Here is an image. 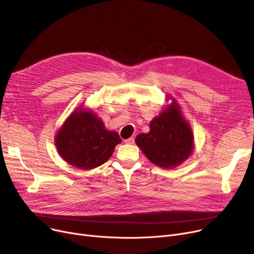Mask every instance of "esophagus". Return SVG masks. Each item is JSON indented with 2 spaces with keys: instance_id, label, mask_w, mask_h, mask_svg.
Here are the masks:
<instances>
[{
  "instance_id": "1",
  "label": "esophagus",
  "mask_w": 254,
  "mask_h": 254,
  "mask_svg": "<svg viewBox=\"0 0 254 254\" xmlns=\"http://www.w3.org/2000/svg\"><path fill=\"white\" fill-rule=\"evenodd\" d=\"M125 143H127V144H133V143H134V138H133V137H130V138L126 139V140H125Z\"/></svg>"
}]
</instances>
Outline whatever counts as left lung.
Instances as JSON below:
<instances>
[{
  "label": "left lung",
  "instance_id": "1",
  "mask_svg": "<svg viewBox=\"0 0 254 254\" xmlns=\"http://www.w3.org/2000/svg\"><path fill=\"white\" fill-rule=\"evenodd\" d=\"M168 99L172 103L151 120L149 132L138 134L135 142L152 164L173 169L191 155L194 136L177 102L169 95Z\"/></svg>",
  "mask_w": 254,
  "mask_h": 254
}]
</instances>
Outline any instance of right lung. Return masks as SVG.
Returning <instances> with one entry per match:
<instances>
[{
	"mask_svg": "<svg viewBox=\"0 0 254 254\" xmlns=\"http://www.w3.org/2000/svg\"><path fill=\"white\" fill-rule=\"evenodd\" d=\"M116 131L107 130L104 122L91 110L77 108L55 136L61 157L76 168L90 170L105 164L121 143Z\"/></svg>",
	"mask_w": 254,
	"mask_h": 254,
	"instance_id": "1",
	"label": "right lung"
}]
</instances>
